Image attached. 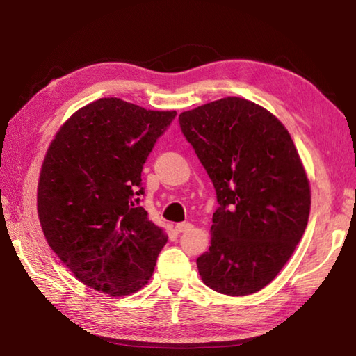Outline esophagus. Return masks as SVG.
<instances>
[{
    "label": "esophagus",
    "mask_w": 356,
    "mask_h": 356,
    "mask_svg": "<svg viewBox=\"0 0 356 356\" xmlns=\"http://www.w3.org/2000/svg\"><path fill=\"white\" fill-rule=\"evenodd\" d=\"M193 228V225L191 223H188V222H182V223H177L176 225V232H185V231H188V229H191Z\"/></svg>",
    "instance_id": "1"
}]
</instances>
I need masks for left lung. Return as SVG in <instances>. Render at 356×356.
Wrapping results in <instances>:
<instances>
[{
    "mask_svg": "<svg viewBox=\"0 0 356 356\" xmlns=\"http://www.w3.org/2000/svg\"><path fill=\"white\" fill-rule=\"evenodd\" d=\"M216 188L211 246L197 259L211 289L259 292L291 259L305 234L311 186L284 125L243 97H223L179 116Z\"/></svg>",
    "mask_w": 356,
    "mask_h": 356,
    "instance_id": "obj_1",
    "label": "left lung"
}]
</instances>
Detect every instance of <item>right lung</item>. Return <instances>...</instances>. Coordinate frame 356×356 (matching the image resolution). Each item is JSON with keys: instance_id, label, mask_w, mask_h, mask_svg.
I'll use <instances>...</instances> for the list:
<instances>
[{"instance_id": "1", "label": "right lung", "mask_w": 356, "mask_h": 356, "mask_svg": "<svg viewBox=\"0 0 356 356\" xmlns=\"http://www.w3.org/2000/svg\"><path fill=\"white\" fill-rule=\"evenodd\" d=\"M176 111L102 97L65 120L44 157L38 216L79 282L111 297L142 289L168 236L140 207V172Z\"/></svg>"}]
</instances>
